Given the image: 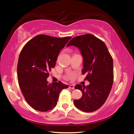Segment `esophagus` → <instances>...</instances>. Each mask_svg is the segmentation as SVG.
<instances>
[{
    "label": "esophagus",
    "mask_w": 134,
    "mask_h": 134,
    "mask_svg": "<svg viewBox=\"0 0 134 134\" xmlns=\"http://www.w3.org/2000/svg\"><path fill=\"white\" fill-rule=\"evenodd\" d=\"M74 87H75V86H74V85H70L69 86V87L71 88V89H74Z\"/></svg>",
    "instance_id": "34e87169"
}]
</instances>
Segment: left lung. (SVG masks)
I'll return each instance as SVG.
<instances>
[{
  "label": "left lung",
  "instance_id": "left-lung-1",
  "mask_svg": "<svg viewBox=\"0 0 134 134\" xmlns=\"http://www.w3.org/2000/svg\"><path fill=\"white\" fill-rule=\"evenodd\" d=\"M76 47L83 58V74L90 84L87 86L77 85L83 95L74 100L77 108L85 112H92L102 106L107 99L113 81V59L102 41L90 34L72 38L67 47Z\"/></svg>",
  "mask_w": 134,
  "mask_h": 134
}]
</instances>
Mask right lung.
Instances as JSON below:
<instances>
[{"label": "right lung", "instance_id": "right-lung-1", "mask_svg": "<svg viewBox=\"0 0 134 134\" xmlns=\"http://www.w3.org/2000/svg\"><path fill=\"white\" fill-rule=\"evenodd\" d=\"M71 38L38 35L22 48L17 67L18 83L27 103L35 110L52 109L57 103L61 91L69 87L61 81L48 83L47 79L55 67L60 50Z\"/></svg>", "mask_w": 134, "mask_h": 134}]
</instances>
